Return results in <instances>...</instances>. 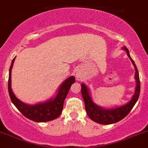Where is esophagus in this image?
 <instances>
[{"label":"esophagus","instance_id":"1","mask_svg":"<svg viewBox=\"0 0 148 148\" xmlns=\"http://www.w3.org/2000/svg\"><path fill=\"white\" fill-rule=\"evenodd\" d=\"M82 77H83V75H82L81 71H77L76 72V79H77V81H82Z\"/></svg>","mask_w":148,"mask_h":148}]
</instances>
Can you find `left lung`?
<instances>
[{"mask_svg": "<svg viewBox=\"0 0 148 148\" xmlns=\"http://www.w3.org/2000/svg\"><path fill=\"white\" fill-rule=\"evenodd\" d=\"M123 49L126 52L127 57L130 58V61L134 66L136 73H135V79L136 82V86L135 88V93L132 96L131 99L128 102L123 106H115L113 108H106L99 106L96 104L91 98L89 88L84 83L82 84V95L84 101L85 108L88 117L94 122L103 125H109L115 123H117L121 120L123 119L132 110L135 104L136 103L139 98L140 91V82L139 73L134 61L130 57L128 49L125 47H123Z\"/></svg>", "mask_w": 148, "mask_h": 148, "instance_id": "8db88e82", "label": "left lung"}]
</instances>
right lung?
Instances as JSON below:
<instances>
[{
	"mask_svg": "<svg viewBox=\"0 0 148 148\" xmlns=\"http://www.w3.org/2000/svg\"><path fill=\"white\" fill-rule=\"evenodd\" d=\"M15 59V57L12 60L8 78V92L12 103L23 116L35 122H47L57 119L62 113L64 101L71 86L75 82L74 76L68 77L62 82L59 86L55 96L32 105L25 103L15 96L11 88V71Z\"/></svg>",
	"mask_w": 148,
	"mask_h": 148,
	"instance_id": "right-lung-1",
	"label": "right lung"
}]
</instances>
